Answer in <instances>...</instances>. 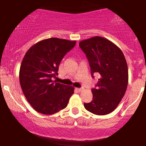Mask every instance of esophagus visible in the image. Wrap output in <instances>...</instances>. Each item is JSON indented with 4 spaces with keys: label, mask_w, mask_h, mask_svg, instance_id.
Instances as JSON below:
<instances>
[{
    "label": "esophagus",
    "mask_w": 146,
    "mask_h": 146,
    "mask_svg": "<svg viewBox=\"0 0 146 146\" xmlns=\"http://www.w3.org/2000/svg\"><path fill=\"white\" fill-rule=\"evenodd\" d=\"M77 90L79 92H82V91H83V90H84V88H83V87H81V88H78Z\"/></svg>",
    "instance_id": "esophagus-1"
}]
</instances>
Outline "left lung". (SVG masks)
I'll use <instances>...</instances> for the list:
<instances>
[{
    "instance_id": "8db88e82",
    "label": "left lung",
    "mask_w": 146,
    "mask_h": 146,
    "mask_svg": "<svg viewBox=\"0 0 146 146\" xmlns=\"http://www.w3.org/2000/svg\"><path fill=\"white\" fill-rule=\"evenodd\" d=\"M87 56L92 76H100L96 89L92 90V101L84 104L85 109L97 115H104L117 108L127 90L128 67L122 50L109 40L95 36L80 42Z\"/></svg>"
}]
</instances>
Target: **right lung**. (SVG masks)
<instances>
[{"instance_id":"1","label":"right lung","mask_w":146,"mask_h":146,"mask_svg":"<svg viewBox=\"0 0 146 146\" xmlns=\"http://www.w3.org/2000/svg\"><path fill=\"white\" fill-rule=\"evenodd\" d=\"M76 43V40L48 38L33 45L25 54L19 82L26 99L38 113L54 114L67 106L74 87L52 78L57 76L61 61Z\"/></svg>"}]
</instances>
